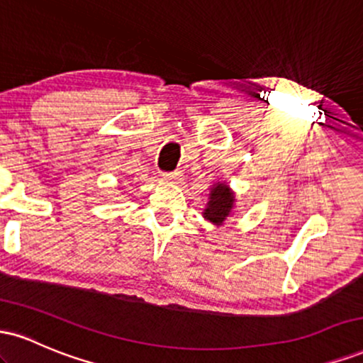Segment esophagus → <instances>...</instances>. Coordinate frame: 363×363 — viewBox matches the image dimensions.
Listing matches in <instances>:
<instances>
[{
  "label": "esophagus",
  "instance_id": "1",
  "mask_svg": "<svg viewBox=\"0 0 363 363\" xmlns=\"http://www.w3.org/2000/svg\"><path fill=\"white\" fill-rule=\"evenodd\" d=\"M162 179H164V181H167V182H176V181H179V179H181V172H164V174H162Z\"/></svg>",
  "mask_w": 363,
  "mask_h": 363
}]
</instances>
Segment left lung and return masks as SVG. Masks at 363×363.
<instances>
[{
	"mask_svg": "<svg viewBox=\"0 0 363 363\" xmlns=\"http://www.w3.org/2000/svg\"><path fill=\"white\" fill-rule=\"evenodd\" d=\"M210 201L203 211V216L213 225H222L225 220L234 213L235 194L225 182H216L210 191Z\"/></svg>",
	"mask_w": 363,
	"mask_h": 363,
	"instance_id": "8db88e82",
	"label": "left lung"
}]
</instances>
